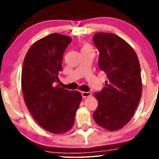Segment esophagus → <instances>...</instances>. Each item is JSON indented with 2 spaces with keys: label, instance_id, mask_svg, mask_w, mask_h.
Segmentation results:
<instances>
[{
  "label": "esophagus",
  "instance_id": "esophagus-1",
  "mask_svg": "<svg viewBox=\"0 0 159 159\" xmlns=\"http://www.w3.org/2000/svg\"><path fill=\"white\" fill-rule=\"evenodd\" d=\"M82 98H88L91 96V93L90 92H82L81 93Z\"/></svg>",
  "mask_w": 159,
  "mask_h": 159
}]
</instances>
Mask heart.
<instances>
[{"instance_id": "obj_1", "label": "heart", "mask_w": 159, "mask_h": 159, "mask_svg": "<svg viewBox=\"0 0 159 159\" xmlns=\"http://www.w3.org/2000/svg\"><path fill=\"white\" fill-rule=\"evenodd\" d=\"M82 53H94V49L92 45L89 43H84L83 46L82 47Z\"/></svg>"}]
</instances>
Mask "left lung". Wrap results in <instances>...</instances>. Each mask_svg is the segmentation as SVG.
I'll return each mask as SVG.
<instances>
[{"label": "left lung", "instance_id": "obj_1", "mask_svg": "<svg viewBox=\"0 0 159 159\" xmlns=\"http://www.w3.org/2000/svg\"><path fill=\"white\" fill-rule=\"evenodd\" d=\"M93 40L98 67L107 77L105 87L94 94L98 106L93 116L101 127L116 131L130 121L141 98L140 62L134 49L115 34L97 32Z\"/></svg>", "mask_w": 159, "mask_h": 159}]
</instances>
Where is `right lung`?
Masks as SVG:
<instances>
[{"label":"right lung","mask_w":159,"mask_h":159,"mask_svg":"<svg viewBox=\"0 0 159 159\" xmlns=\"http://www.w3.org/2000/svg\"><path fill=\"white\" fill-rule=\"evenodd\" d=\"M71 40L59 33L49 34L32 44L23 62L21 89L26 106L38 125L53 134L70 130L82 101L78 91L55 86Z\"/></svg>","instance_id":"obj_1"}]
</instances>
